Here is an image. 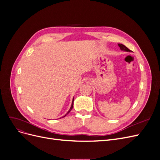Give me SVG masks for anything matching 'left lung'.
I'll use <instances>...</instances> for the list:
<instances>
[{"label": "left lung", "mask_w": 160, "mask_h": 160, "mask_svg": "<svg viewBox=\"0 0 160 160\" xmlns=\"http://www.w3.org/2000/svg\"><path fill=\"white\" fill-rule=\"evenodd\" d=\"M118 46L119 47L121 51H125V52H132L131 50H129L128 47H125L124 45L123 44H120V43H119L118 44Z\"/></svg>", "instance_id": "1"}]
</instances>
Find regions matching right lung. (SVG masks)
<instances>
[{
	"label": "right lung",
	"instance_id": "right-lung-1",
	"mask_svg": "<svg viewBox=\"0 0 160 160\" xmlns=\"http://www.w3.org/2000/svg\"><path fill=\"white\" fill-rule=\"evenodd\" d=\"M73 101H74V98H73V99H72V103H71V108H70V109H69V110L68 111V112H67L65 115H63V116H62V118H65V116L67 115V114H68L69 112H70V111H71V110L72 109V107H73Z\"/></svg>",
	"mask_w": 160,
	"mask_h": 160
}]
</instances>
